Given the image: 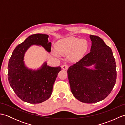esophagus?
Instances as JSON below:
<instances>
[{
  "mask_svg": "<svg viewBox=\"0 0 125 125\" xmlns=\"http://www.w3.org/2000/svg\"><path fill=\"white\" fill-rule=\"evenodd\" d=\"M62 68L63 70H67L68 69V66L67 65L64 64V65H63L62 66Z\"/></svg>",
  "mask_w": 125,
  "mask_h": 125,
  "instance_id": "esophagus-1",
  "label": "esophagus"
}]
</instances>
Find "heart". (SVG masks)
I'll use <instances>...</instances> for the list:
<instances>
[{
  "label": "heart",
  "mask_w": 125,
  "mask_h": 125,
  "mask_svg": "<svg viewBox=\"0 0 125 125\" xmlns=\"http://www.w3.org/2000/svg\"><path fill=\"white\" fill-rule=\"evenodd\" d=\"M56 50L52 52L58 56V52L62 55L70 54L72 60L77 61L83 57L89 48L88 42L85 39H81L74 36H69L60 40L55 45Z\"/></svg>",
  "instance_id": "1"
}]
</instances>
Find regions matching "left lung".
Returning a JSON list of instances; mask_svg holds the SVG:
<instances>
[{"mask_svg": "<svg viewBox=\"0 0 125 125\" xmlns=\"http://www.w3.org/2000/svg\"><path fill=\"white\" fill-rule=\"evenodd\" d=\"M90 52L67 71L71 91L77 99L94 103L104 99L116 79V63L111 48L99 36L90 35ZM93 67V68L89 67Z\"/></svg>", "mask_w": 125, "mask_h": 125, "instance_id": "left-lung-1", "label": "left lung"}]
</instances>
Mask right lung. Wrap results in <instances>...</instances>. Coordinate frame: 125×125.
I'll list each match as a JSON object with an SVG mask.
<instances>
[{
    "label": "right lung",
    "mask_w": 125,
    "mask_h": 125,
    "mask_svg": "<svg viewBox=\"0 0 125 125\" xmlns=\"http://www.w3.org/2000/svg\"><path fill=\"white\" fill-rule=\"evenodd\" d=\"M48 37L43 34L28 36L16 47L9 60V83L17 96L25 102L38 104L49 98L58 73L61 70L60 66L48 65L46 61L37 69L28 68L25 63V53L31 46H41L47 52H50L52 43L48 41Z\"/></svg>",
    "instance_id": "right-lung-1"
}]
</instances>
